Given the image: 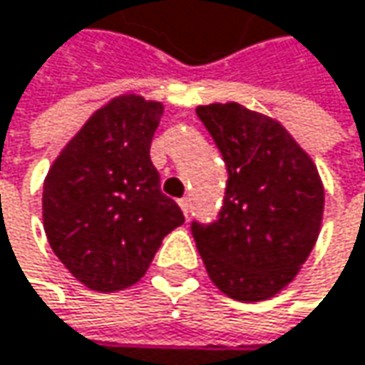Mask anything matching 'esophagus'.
Wrapping results in <instances>:
<instances>
[{"mask_svg":"<svg viewBox=\"0 0 365 365\" xmlns=\"http://www.w3.org/2000/svg\"><path fill=\"white\" fill-rule=\"evenodd\" d=\"M177 205L181 207V212H184V216H188V212H190V199H188V197L179 199V201H177Z\"/></svg>","mask_w":365,"mask_h":365,"instance_id":"obj_1","label":"esophagus"}]
</instances>
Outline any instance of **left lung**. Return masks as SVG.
<instances>
[{
    "instance_id": "obj_1",
    "label": "left lung",
    "mask_w": 365,
    "mask_h": 365,
    "mask_svg": "<svg viewBox=\"0 0 365 365\" xmlns=\"http://www.w3.org/2000/svg\"><path fill=\"white\" fill-rule=\"evenodd\" d=\"M229 170L216 222H192L212 282L231 299L263 302L302 269L321 233L325 188L289 130L237 102L197 108Z\"/></svg>"
}]
</instances>
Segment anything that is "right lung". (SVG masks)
<instances>
[{"label": "right lung", "mask_w": 365, "mask_h": 365, "mask_svg": "<svg viewBox=\"0 0 365 365\" xmlns=\"http://www.w3.org/2000/svg\"><path fill=\"white\" fill-rule=\"evenodd\" d=\"M162 102L123 93L98 108L51 164L42 190L46 240L91 291L136 284L184 214L162 195L149 158Z\"/></svg>", "instance_id": "right-lung-1"}]
</instances>
